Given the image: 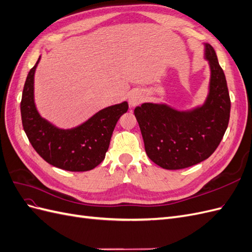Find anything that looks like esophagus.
Listing matches in <instances>:
<instances>
[{
  "mask_svg": "<svg viewBox=\"0 0 252 252\" xmlns=\"http://www.w3.org/2000/svg\"><path fill=\"white\" fill-rule=\"evenodd\" d=\"M143 100H144V96H143L142 93H140V91H133V93H131L130 95H129V97H128L129 105L132 106V107L142 103Z\"/></svg>",
  "mask_w": 252,
  "mask_h": 252,
  "instance_id": "1",
  "label": "esophagus"
}]
</instances>
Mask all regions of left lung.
I'll list each match as a JSON object with an SVG mask.
<instances>
[{"mask_svg": "<svg viewBox=\"0 0 252 252\" xmlns=\"http://www.w3.org/2000/svg\"><path fill=\"white\" fill-rule=\"evenodd\" d=\"M211 78L207 100L190 112L166 105L144 103L134 109L145 145L152 162L164 169L187 168L208 158L225 134L230 117V97L216 51L205 45Z\"/></svg>", "mask_w": 252, "mask_h": 252, "instance_id": "left-lung-1", "label": "left lung"}]
</instances>
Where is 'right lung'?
<instances>
[{"label": "right lung", "mask_w": 252, "mask_h": 252, "mask_svg": "<svg viewBox=\"0 0 252 252\" xmlns=\"http://www.w3.org/2000/svg\"><path fill=\"white\" fill-rule=\"evenodd\" d=\"M40 59L30 69L21 101L22 124L34 150L45 161L68 171H88L105 158L113 129L128 103L102 109L73 129H59L41 118L33 101V77Z\"/></svg>", "instance_id": "right-lung-1"}]
</instances>
